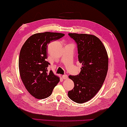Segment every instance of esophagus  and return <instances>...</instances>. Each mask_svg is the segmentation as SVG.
I'll return each instance as SVG.
<instances>
[{
	"instance_id": "esophagus-1",
	"label": "esophagus",
	"mask_w": 127,
	"mask_h": 127,
	"mask_svg": "<svg viewBox=\"0 0 127 127\" xmlns=\"http://www.w3.org/2000/svg\"><path fill=\"white\" fill-rule=\"evenodd\" d=\"M62 78H63V79H64V80L68 79V75L66 74H64L63 75V76H62Z\"/></svg>"
}]
</instances>
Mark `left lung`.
<instances>
[{
	"instance_id": "left-lung-1",
	"label": "left lung",
	"mask_w": 127,
	"mask_h": 127,
	"mask_svg": "<svg viewBox=\"0 0 127 127\" xmlns=\"http://www.w3.org/2000/svg\"><path fill=\"white\" fill-rule=\"evenodd\" d=\"M68 35L76 43L78 59L82 66L79 75L69 76L75 86L68 94L72 101L82 104L93 98L102 87L108 70V56L96 36L87 34Z\"/></svg>"
}]
</instances>
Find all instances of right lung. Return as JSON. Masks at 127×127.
Instances as JSON below:
<instances>
[{"label":"right lung","mask_w":127,"mask_h":127,"mask_svg":"<svg viewBox=\"0 0 127 127\" xmlns=\"http://www.w3.org/2000/svg\"><path fill=\"white\" fill-rule=\"evenodd\" d=\"M64 35L48 32L35 34L21 48L18 62L20 76L27 90L36 99L50 96L60 80L52 70L48 71L50 63L46 61V50L51 41Z\"/></svg>","instance_id":"add662e5"}]
</instances>
